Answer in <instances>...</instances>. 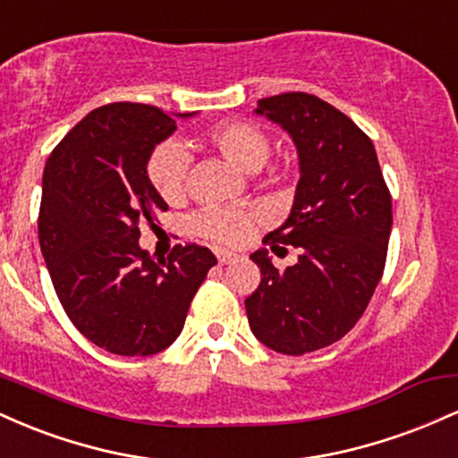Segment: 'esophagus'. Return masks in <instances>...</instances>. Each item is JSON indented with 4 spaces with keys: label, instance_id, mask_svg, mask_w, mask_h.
Listing matches in <instances>:
<instances>
[{
    "label": "esophagus",
    "instance_id": "1",
    "mask_svg": "<svg viewBox=\"0 0 458 458\" xmlns=\"http://www.w3.org/2000/svg\"><path fill=\"white\" fill-rule=\"evenodd\" d=\"M215 254H217L219 265H228V262L236 260V254H233V251H228V250H217Z\"/></svg>",
    "mask_w": 458,
    "mask_h": 458
}]
</instances>
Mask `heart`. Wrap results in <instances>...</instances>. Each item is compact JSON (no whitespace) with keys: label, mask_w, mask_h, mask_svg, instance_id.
<instances>
[{"label":"heart","mask_w":458,"mask_h":458,"mask_svg":"<svg viewBox=\"0 0 458 458\" xmlns=\"http://www.w3.org/2000/svg\"><path fill=\"white\" fill-rule=\"evenodd\" d=\"M204 141L225 161L245 172H256L269 159V135L259 124L247 120H224L213 124L204 133ZM189 159L187 152L176 141H163L150 152L146 163V176L152 189L167 204H176L185 198ZM193 228L199 236L219 245H239L251 233V217L228 208H207L193 219Z\"/></svg>","instance_id":"1"}]
</instances>
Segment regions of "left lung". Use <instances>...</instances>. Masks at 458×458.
<instances>
[{
	"instance_id": "left-lung-1",
	"label": "left lung",
	"mask_w": 458,
	"mask_h": 458,
	"mask_svg": "<svg viewBox=\"0 0 458 458\" xmlns=\"http://www.w3.org/2000/svg\"><path fill=\"white\" fill-rule=\"evenodd\" d=\"M256 114L288 131L299 182L291 215L265 236L271 251H299L273 267L267 250L250 256L260 284L245 299L256 338L284 355L338 343L353 329L383 276L392 233V196L375 146L349 115L306 92L260 98Z\"/></svg>"
}]
</instances>
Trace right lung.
Returning a JSON list of instances; mask_svg holds the SVG:
<instances>
[{
  "label": "right lung",
  "instance_id": "1",
  "mask_svg": "<svg viewBox=\"0 0 458 458\" xmlns=\"http://www.w3.org/2000/svg\"><path fill=\"white\" fill-rule=\"evenodd\" d=\"M174 131L172 114L152 105H103L68 131L45 165L38 241L57 299L90 343L115 355H155L174 343L217 265L196 243L157 262L138 243L140 224L155 225L167 208L146 163Z\"/></svg>",
  "mask_w": 458,
  "mask_h": 458
}]
</instances>
